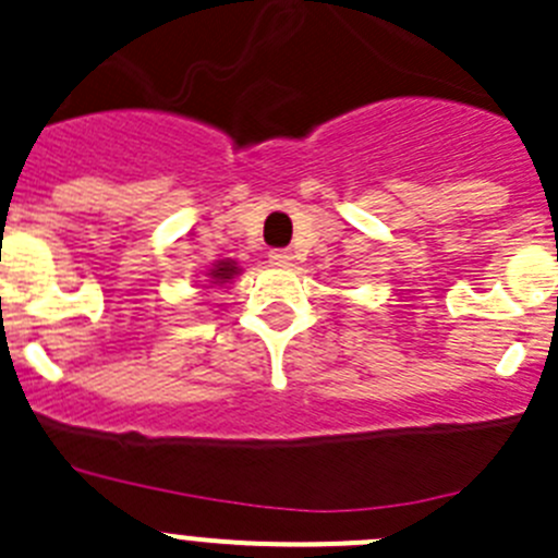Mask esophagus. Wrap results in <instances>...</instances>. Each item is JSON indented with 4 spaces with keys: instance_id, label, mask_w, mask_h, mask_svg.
Instances as JSON below:
<instances>
[{
    "instance_id": "1",
    "label": "esophagus",
    "mask_w": 558,
    "mask_h": 558,
    "mask_svg": "<svg viewBox=\"0 0 558 558\" xmlns=\"http://www.w3.org/2000/svg\"><path fill=\"white\" fill-rule=\"evenodd\" d=\"M268 260H271L274 266H290L292 252L290 250H271L268 252Z\"/></svg>"
}]
</instances>
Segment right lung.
<instances>
[{"mask_svg":"<svg viewBox=\"0 0 558 558\" xmlns=\"http://www.w3.org/2000/svg\"><path fill=\"white\" fill-rule=\"evenodd\" d=\"M233 274H235L233 263H219V266L211 271V279H214V284H219V281L230 279V277H233Z\"/></svg>","mask_w":558,"mask_h":558,"instance_id":"add662e5","label":"right lung"}]
</instances>
